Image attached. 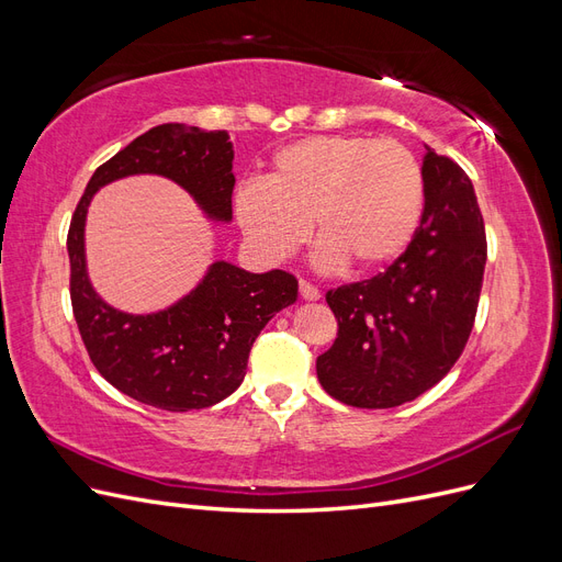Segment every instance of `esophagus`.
I'll return each instance as SVG.
<instances>
[{"label":"esophagus","instance_id":"obj_1","mask_svg":"<svg viewBox=\"0 0 562 562\" xmlns=\"http://www.w3.org/2000/svg\"><path fill=\"white\" fill-rule=\"evenodd\" d=\"M300 295H302V300L314 302V300L321 297V291H318L316 285H312V283H307V281H300Z\"/></svg>","mask_w":562,"mask_h":562}]
</instances>
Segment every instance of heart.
<instances>
[{
  "mask_svg": "<svg viewBox=\"0 0 562 562\" xmlns=\"http://www.w3.org/2000/svg\"><path fill=\"white\" fill-rule=\"evenodd\" d=\"M424 209L417 157L394 138L312 135L271 157L267 182H244L234 213L271 260L293 255L314 220L323 267L375 269L413 241Z\"/></svg>",
  "mask_w": 562,
  "mask_h": 562,
  "instance_id": "b5f03b06",
  "label": "heart"
}]
</instances>
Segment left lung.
Masks as SVG:
<instances>
[{
    "instance_id": "1",
    "label": "left lung",
    "mask_w": 562,
    "mask_h": 562,
    "mask_svg": "<svg viewBox=\"0 0 562 562\" xmlns=\"http://www.w3.org/2000/svg\"><path fill=\"white\" fill-rule=\"evenodd\" d=\"M422 176L424 213L405 252L378 277L326 293L337 337L316 359V375L353 407H396L438 384L479 310L487 241L473 184L431 147Z\"/></svg>"
}]
</instances>
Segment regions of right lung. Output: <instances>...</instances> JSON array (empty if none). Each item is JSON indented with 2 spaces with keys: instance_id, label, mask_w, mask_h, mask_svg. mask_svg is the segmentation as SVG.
<instances>
[{
  "instance_id": "1",
  "label": "right lung",
  "mask_w": 562,
  "mask_h": 562,
  "mask_svg": "<svg viewBox=\"0 0 562 562\" xmlns=\"http://www.w3.org/2000/svg\"><path fill=\"white\" fill-rule=\"evenodd\" d=\"M234 149L225 131L161 124L95 168L81 194L70 232L72 312L95 370L122 394L168 413L211 407L244 382L248 353L269 318L297 300V279L267 274L217 260L206 277L168 310L119 312L100 297L87 274L83 225L100 187L140 173L178 182L201 211L220 223L232 220Z\"/></svg>"
}]
</instances>
